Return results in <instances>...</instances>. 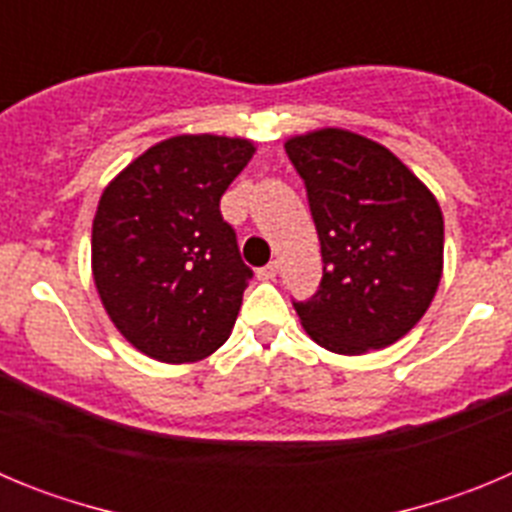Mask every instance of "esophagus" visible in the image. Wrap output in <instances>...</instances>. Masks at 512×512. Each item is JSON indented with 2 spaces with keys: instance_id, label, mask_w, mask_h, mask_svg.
Listing matches in <instances>:
<instances>
[{
  "instance_id": "1",
  "label": "esophagus",
  "mask_w": 512,
  "mask_h": 512,
  "mask_svg": "<svg viewBox=\"0 0 512 512\" xmlns=\"http://www.w3.org/2000/svg\"><path fill=\"white\" fill-rule=\"evenodd\" d=\"M277 274H279V261H269V264L259 269V279H277Z\"/></svg>"
}]
</instances>
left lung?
Segmentation results:
<instances>
[{
	"instance_id": "8db88e82",
	"label": "left lung",
	"mask_w": 512,
	"mask_h": 512,
	"mask_svg": "<svg viewBox=\"0 0 512 512\" xmlns=\"http://www.w3.org/2000/svg\"><path fill=\"white\" fill-rule=\"evenodd\" d=\"M305 182L323 279L292 302L302 328L333 354L359 356L400 341L425 315L443 271L436 197L374 140L325 128L284 143Z\"/></svg>"
}]
</instances>
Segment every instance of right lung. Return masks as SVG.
Segmentation results:
<instances>
[{
	"label": "right lung",
	"instance_id": "right-lung-1",
	"mask_svg": "<svg viewBox=\"0 0 512 512\" xmlns=\"http://www.w3.org/2000/svg\"><path fill=\"white\" fill-rule=\"evenodd\" d=\"M253 151L243 138L176 135L102 192L94 284L115 328L151 359L200 361L228 341L253 271L220 215V197Z\"/></svg>",
	"mask_w": 512,
	"mask_h": 512
}]
</instances>
